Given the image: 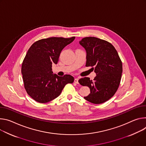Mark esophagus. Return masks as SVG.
Returning a JSON list of instances; mask_svg holds the SVG:
<instances>
[{"mask_svg":"<svg viewBox=\"0 0 146 146\" xmlns=\"http://www.w3.org/2000/svg\"><path fill=\"white\" fill-rule=\"evenodd\" d=\"M78 80H79L78 78H75L74 79V82H75L76 84H78Z\"/></svg>","mask_w":146,"mask_h":146,"instance_id":"obj_1","label":"esophagus"}]
</instances>
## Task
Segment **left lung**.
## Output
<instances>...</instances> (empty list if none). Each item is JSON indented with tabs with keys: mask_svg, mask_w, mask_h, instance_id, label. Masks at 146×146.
<instances>
[{
	"mask_svg": "<svg viewBox=\"0 0 146 146\" xmlns=\"http://www.w3.org/2000/svg\"><path fill=\"white\" fill-rule=\"evenodd\" d=\"M86 52V67H94L93 80L82 78L79 83L90 88L84 99L94 104L103 103L114 95L121 79L122 64L115 48L107 41L95 37H86L79 41Z\"/></svg>",
	"mask_w": 146,
	"mask_h": 146,
	"instance_id": "1",
	"label": "left lung"
}]
</instances>
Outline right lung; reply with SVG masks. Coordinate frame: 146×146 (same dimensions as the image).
Listing matches in <instances>:
<instances>
[{"instance_id":"right-lung-1","label":"right lung","mask_w":146,"mask_h":146,"mask_svg":"<svg viewBox=\"0 0 146 146\" xmlns=\"http://www.w3.org/2000/svg\"><path fill=\"white\" fill-rule=\"evenodd\" d=\"M75 37H52L35 42L28 50L22 64L24 88L27 93L40 103L57 98L67 84L73 83L70 75L59 76L53 74L52 64H57L61 52Z\"/></svg>"}]
</instances>
